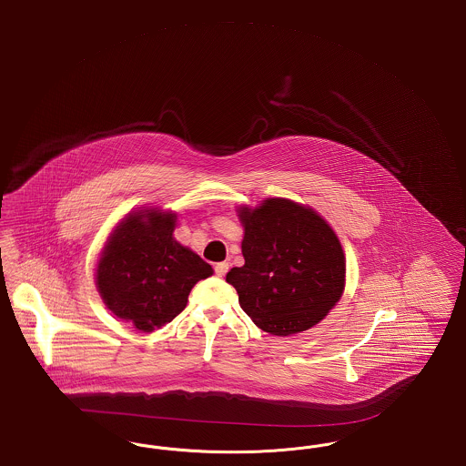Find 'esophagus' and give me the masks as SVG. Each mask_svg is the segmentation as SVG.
<instances>
[{
	"mask_svg": "<svg viewBox=\"0 0 466 466\" xmlns=\"http://www.w3.org/2000/svg\"><path fill=\"white\" fill-rule=\"evenodd\" d=\"M227 272H228V263H227V261H220V263L215 265V274H217L218 278H224Z\"/></svg>",
	"mask_w": 466,
	"mask_h": 466,
	"instance_id": "esophagus-1",
	"label": "esophagus"
}]
</instances>
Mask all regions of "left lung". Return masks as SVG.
<instances>
[{
  "label": "left lung",
  "mask_w": 466,
  "mask_h": 466,
  "mask_svg": "<svg viewBox=\"0 0 466 466\" xmlns=\"http://www.w3.org/2000/svg\"><path fill=\"white\" fill-rule=\"evenodd\" d=\"M244 265L227 274L242 310L265 333L307 331L341 299L345 255L333 228L310 208L272 198L241 208Z\"/></svg>",
  "instance_id": "8db88e82"
}]
</instances>
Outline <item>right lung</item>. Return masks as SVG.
I'll list each match as a JSON object with an SVG mask.
<instances>
[{"instance_id":"1","label":"right lung","mask_w":466,"mask_h":466,"mask_svg":"<svg viewBox=\"0 0 466 466\" xmlns=\"http://www.w3.org/2000/svg\"><path fill=\"white\" fill-rule=\"evenodd\" d=\"M177 217L137 211L112 232L96 267L98 293L112 314L150 333L186 309L190 289L213 274L209 263L173 239Z\"/></svg>"}]
</instances>
